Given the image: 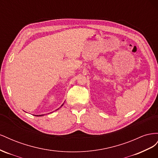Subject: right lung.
<instances>
[{
  "instance_id": "1",
  "label": "right lung",
  "mask_w": 158,
  "mask_h": 158,
  "mask_svg": "<svg viewBox=\"0 0 158 158\" xmlns=\"http://www.w3.org/2000/svg\"><path fill=\"white\" fill-rule=\"evenodd\" d=\"M62 106H63V105H62ZM57 110V109H56ZM44 115V114H41V115H35V116H37V117H38V116H43Z\"/></svg>"
}]
</instances>
